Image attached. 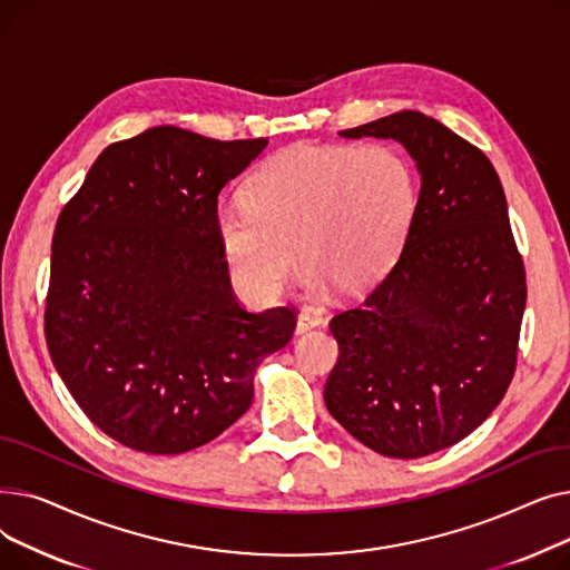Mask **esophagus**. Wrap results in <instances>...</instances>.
<instances>
[{"label": "esophagus", "mask_w": 570, "mask_h": 570, "mask_svg": "<svg viewBox=\"0 0 570 570\" xmlns=\"http://www.w3.org/2000/svg\"><path fill=\"white\" fill-rule=\"evenodd\" d=\"M323 323V318H321V314L318 312H314V309H303L301 314H297V321H295V333L301 335V333H307V331H312V327H318Z\"/></svg>", "instance_id": "34e87169"}]
</instances>
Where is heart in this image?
<instances>
[{
	"instance_id": "b5f03b06",
	"label": "heart",
	"mask_w": 570,
	"mask_h": 570,
	"mask_svg": "<svg viewBox=\"0 0 570 570\" xmlns=\"http://www.w3.org/2000/svg\"><path fill=\"white\" fill-rule=\"evenodd\" d=\"M247 205H226L215 233L233 277L254 295L284 284L293 247L305 282L361 291L391 267L409 237L417 183L387 145H295L247 179Z\"/></svg>"
}]
</instances>
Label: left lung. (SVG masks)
I'll return each mask as SVG.
<instances>
[{
	"label": "left lung",
	"mask_w": 570,
	"mask_h": 570,
	"mask_svg": "<svg viewBox=\"0 0 570 570\" xmlns=\"http://www.w3.org/2000/svg\"><path fill=\"white\" fill-rule=\"evenodd\" d=\"M340 136L402 142L421 194L395 265L331 321L325 406L372 451L425 458L483 425L511 385L524 263L494 166L455 131L400 110Z\"/></svg>",
	"instance_id": "obj_1"
}]
</instances>
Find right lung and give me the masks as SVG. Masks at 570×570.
<instances>
[{"mask_svg":"<svg viewBox=\"0 0 570 570\" xmlns=\"http://www.w3.org/2000/svg\"><path fill=\"white\" fill-rule=\"evenodd\" d=\"M265 145L153 127L108 145L57 219L52 365L89 421L134 451L217 439L249 409L263 357L293 337L295 309L235 301L215 233L219 191Z\"/></svg>","mask_w":570,"mask_h":570,"instance_id":"obj_1","label":"right lung"}]
</instances>
